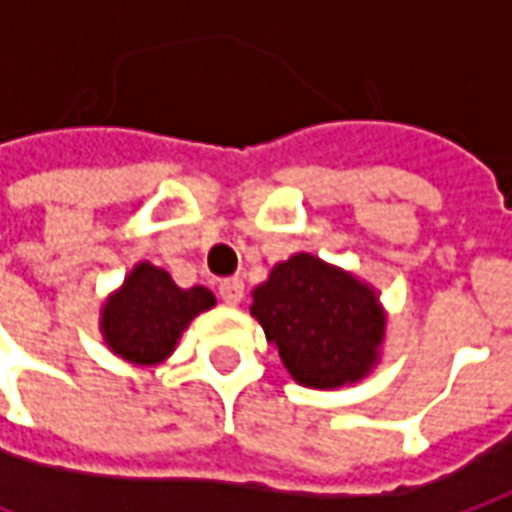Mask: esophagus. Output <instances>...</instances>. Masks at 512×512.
<instances>
[{
    "label": "esophagus",
    "instance_id": "esophagus-1",
    "mask_svg": "<svg viewBox=\"0 0 512 512\" xmlns=\"http://www.w3.org/2000/svg\"><path fill=\"white\" fill-rule=\"evenodd\" d=\"M218 294H221V300L226 306H238L240 300H243V280H238V277L223 280L221 286H218Z\"/></svg>",
    "mask_w": 512,
    "mask_h": 512
}]
</instances>
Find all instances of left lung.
I'll return each mask as SVG.
<instances>
[{"label":"left lung","mask_w":512,"mask_h":512,"mask_svg":"<svg viewBox=\"0 0 512 512\" xmlns=\"http://www.w3.org/2000/svg\"><path fill=\"white\" fill-rule=\"evenodd\" d=\"M252 317L306 388L360 382L379 362L385 311L377 291L320 257L291 255L252 291Z\"/></svg>","instance_id":"8db88e82"}]
</instances>
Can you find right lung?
Returning a JSON list of instances; mask_svg holds the SVG:
<instances>
[{
    "label": "right lung",
    "mask_w": 512,
    "mask_h": 512,
    "mask_svg": "<svg viewBox=\"0 0 512 512\" xmlns=\"http://www.w3.org/2000/svg\"><path fill=\"white\" fill-rule=\"evenodd\" d=\"M212 306V291L203 286L181 289L169 272L144 260L101 306V334L121 360L158 365L175 351L184 328Z\"/></svg>",
    "instance_id": "add662e5"
}]
</instances>
